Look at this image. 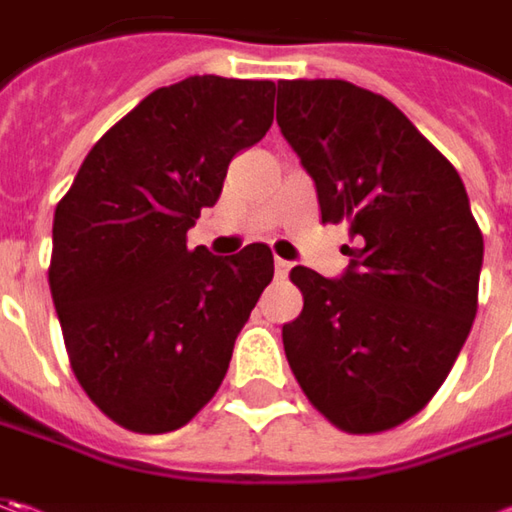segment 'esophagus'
Instances as JSON below:
<instances>
[{
  "instance_id": "34e87169",
  "label": "esophagus",
  "mask_w": 512,
  "mask_h": 512,
  "mask_svg": "<svg viewBox=\"0 0 512 512\" xmlns=\"http://www.w3.org/2000/svg\"><path fill=\"white\" fill-rule=\"evenodd\" d=\"M273 267H276V279H287V273H290V262H287V259H279V256H276V262H273Z\"/></svg>"
}]
</instances>
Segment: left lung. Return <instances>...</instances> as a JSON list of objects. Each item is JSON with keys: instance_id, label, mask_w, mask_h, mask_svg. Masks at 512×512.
I'll return each mask as SVG.
<instances>
[{"instance_id": "obj_1", "label": "left lung", "mask_w": 512, "mask_h": 512, "mask_svg": "<svg viewBox=\"0 0 512 512\" xmlns=\"http://www.w3.org/2000/svg\"><path fill=\"white\" fill-rule=\"evenodd\" d=\"M276 122L325 225H347L342 279L293 267L282 327L310 404L347 433H382L436 396L476 319L482 230L456 168L379 93L342 79L276 88Z\"/></svg>"}]
</instances>
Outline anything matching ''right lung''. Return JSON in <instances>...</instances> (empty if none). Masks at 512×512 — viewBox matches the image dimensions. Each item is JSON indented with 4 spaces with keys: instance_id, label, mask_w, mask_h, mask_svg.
I'll return each mask as SVG.
<instances>
[{
    "instance_id": "1",
    "label": "right lung",
    "mask_w": 512,
    "mask_h": 512,
    "mask_svg": "<svg viewBox=\"0 0 512 512\" xmlns=\"http://www.w3.org/2000/svg\"><path fill=\"white\" fill-rule=\"evenodd\" d=\"M273 82L187 76L153 90L93 145L53 213L50 296L82 390L133 433H170L225 379L273 279L256 242L187 250L227 165L273 122Z\"/></svg>"
}]
</instances>
